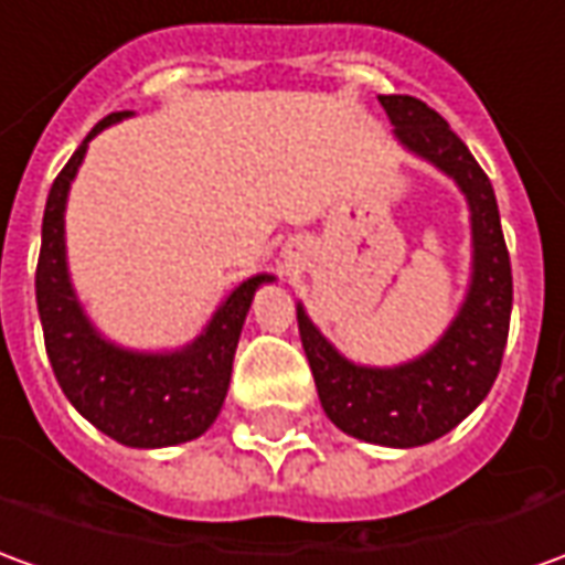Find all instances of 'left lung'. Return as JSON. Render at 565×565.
<instances>
[{"instance_id": "left-lung-1", "label": "left lung", "mask_w": 565, "mask_h": 565, "mask_svg": "<svg viewBox=\"0 0 565 565\" xmlns=\"http://www.w3.org/2000/svg\"><path fill=\"white\" fill-rule=\"evenodd\" d=\"M397 140L447 171L471 204L475 278L444 339L419 361L394 370L354 366L296 309L299 337L323 413L351 437L382 447H422L452 431L492 388L511 327V256L492 183L468 146L431 106L409 94H382Z\"/></svg>"}]
</instances>
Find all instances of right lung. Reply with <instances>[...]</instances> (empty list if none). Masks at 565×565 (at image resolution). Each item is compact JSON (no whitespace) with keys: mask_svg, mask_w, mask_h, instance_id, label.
<instances>
[{"mask_svg":"<svg viewBox=\"0 0 565 565\" xmlns=\"http://www.w3.org/2000/svg\"><path fill=\"white\" fill-rule=\"evenodd\" d=\"M125 116L128 113H113L97 121L51 186L35 266V302L51 370L70 404L125 447H173L204 434L216 419L250 299L256 287L271 278L256 275L232 290L207 330L173 354H134L94 333L66 278L63 207L90 137Z\"/></svg>","mask_w":565,"mask_h":565,"instance_id":"1","label":"right lung"}]
</instances>
